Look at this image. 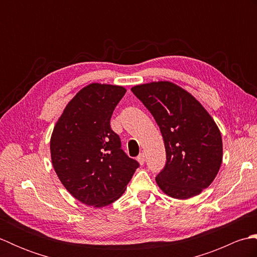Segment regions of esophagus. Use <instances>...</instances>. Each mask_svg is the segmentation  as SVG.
Segmentation results:
<instances>
[{
	"label": "esophagus",
	"instance_id": "obj_1",
	"mask_svg": "<svg viewBox=\"0 0 257 257\" xmlns=\"http://www.w3.org/2000/svg\"><path fill=\"white\" fill-rule=\"evenodd\" d=\"M137 160H138V162L140 163L141 166H144V163H145V161H146L145 155H144V154H140V155L137 157Z\"/></svg>",
	"mask_w": 257,
	"mask_h": 257
}]
</instances>
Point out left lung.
Here are the masks:
<instances>
[{
  "mask_svg": "<svg viewBox=\"0 0 257 257\" xmlns=\"http://www.w3.org/2000/svg\"><path fill=\"white\" fill-rule=\"evenodd\" d=\"M132 91L156 119L167 162L156 182L167 195L185 200L215 179L223 158L220 129L204 107L171 81L137 85Z\"/></svg>",
  "mask_w": 257,
  "mask_h": 257,
  "instance_id": "obj_1",
  "label": "left lung"
}]
</instances>
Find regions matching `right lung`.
<instances>
[{
  "instance_id": "1",
  "label": "right lung",
  "mask_w": 257,
  "mask_h": 257,
  "mask_svg": "<svg viewBox=\"0 0 257 257\" xmlns=\"http://www.w3.org/2000/svg\"><path fill=\"white\" fill-rule=\"evenodd\" d=\"M124 92L122 86L87 85L67 103L53 130L54 170L68 192L88 206L118 200L139 167L110 128L111 114Z\"/></svg>"
}]
</instances>
